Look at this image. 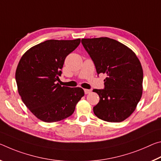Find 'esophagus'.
<instances>
[{
	"instance_id": "1",
	"label": "esophagus",
	"mask_w": 161,
	"mask_h": 161,
	"mask_svg": "<svg viewBox=\"0 0 161 161\" xmlns=\"http://www.w3.org/2000/svg\"><path fill=\"white\" fill-rule=\"evenodd\" d=\"M84 92H85V94H88L91 93V91L88 90V89H84Z\"/></svg>"
}]
</instances>
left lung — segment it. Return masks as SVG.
<instances>
[{
    "instance_id": "1",
    "label": "left lung",
    "mask_w": 161,
    "mask_h": 161,
    "mask_svg": "<svg viewBox=\"0 0 161 161\" xmlns=\"http://www.w3.org/2000/svg\"><path fill=\"white\" fill-rule=\"evenodd\" d=\"M83 46L97 73H105L103 89H94L100 101L93 107L100 119L111 123L125 120L135 110L143 91V72L132 50L107 37L83 38Z\"/></svg>"
}]
</instances>
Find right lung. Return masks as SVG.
<instances>
[{"instance_id": "right-lung-1", "label": "right lung", "mask_w": 161, "mask_h": 161, "mask_svg": "<svg viewBox=\"0 0 161 161\" xmlns=\"http://www.w3.org/2000/svg\"><path fill=\"white\" fill-rule=\"evenodd\" d=\"M80 43L79 38L46 41L26 51L18 63L15 72L18 93L31 112L44 122L70 116L84 96L81 88L58 83L65 58Z\"/></svg>"}]
</instances>
